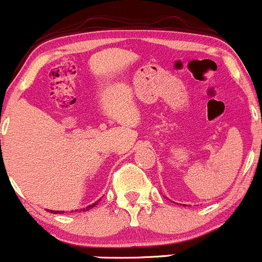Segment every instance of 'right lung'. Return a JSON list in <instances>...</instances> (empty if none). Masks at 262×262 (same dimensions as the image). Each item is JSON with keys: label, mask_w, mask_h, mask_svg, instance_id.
I'll return each instance as SVG.
<instances>
[{"label": "right lung", "mask_w": 262, "mask_h": 262, "mask_svg": "<svg viewBox=\"0 0 262 262\" xmlns=\"http://www.w3.org/2000/svg\"><path fill=\"white\" fill-rule=\"evenodd\" d=\"M95 205H97V202H95V204H92V205H90V206L89 207H86V209H82V211H86V210H90V209H91V207H94L95 206ZM50 212H53V213H60V211H50Z\"/></svg>", "instance_id": "right-lung-1"}]
</instances>
